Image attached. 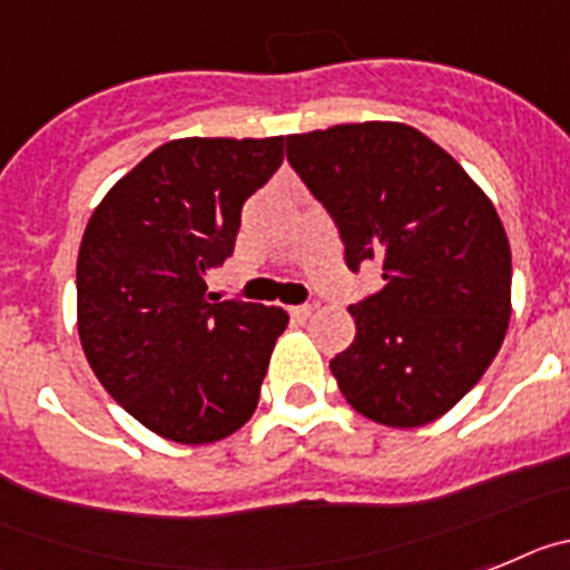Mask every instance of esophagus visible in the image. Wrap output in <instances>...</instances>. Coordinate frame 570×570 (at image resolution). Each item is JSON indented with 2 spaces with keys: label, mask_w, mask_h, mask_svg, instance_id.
<instances>
[{
  "label": "esophagus",
  "mask_w": 570,
  "mask_h": 570,
  "mask_svg": "<svg viewBox=\"0 0 570 570\" xmlns=\"http://www.w3.org/2000/svg\"><path fill=\"white\" fill-rule=\"evenodd\" d=\"M313 313H315V306H309V304L289 306V315H292V321H298V324H304L306 318H313Z\"/></svg>",
  "instance_id": "esophagus-1"
}]
</instances>
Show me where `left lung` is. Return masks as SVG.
Masks as SVG:
<instances>
[{
    "instance_id": "8db88e82",
    "label": "left lung",
    "mask_w": 570,
    "mask_h": 570,
    "mask_svg": "<svg viewBox=\"0 0 570 570\" xmlns=\"http://www.w3.org/2000/svg\"><path fill=\"white\" fill-rule=\"evenodd\" d=\"M286 160L333 215L353 272L384 289L350 306L355 338L330 361L341 393L387 428L456 407L511 321V244L491 197L404 122H346L286 137Z\"/></svg>"
}]
</instances>
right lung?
<instances>
[{
    "label": "right lung",
    "instance_id": "right-lung-1",
    "mask_svg": "<svg viewBox=\"0 0 570 570\" xmlns=\"http://www.w3.org/2000/svg\"><path fill=\"white\" fill-rule=\"evenodd\" d=\"M284 163V137H183L114 183L77 257V330L94 375L142 428L220 442L252 419L281 306L212 304L206 272L235 249L240 209Z\"/></svg>",
    "mask_w": 570,
    "mask_h": 570
}]
</instances>
